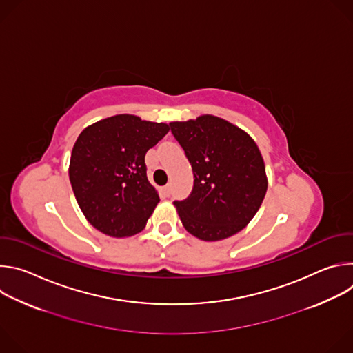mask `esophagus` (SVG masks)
I'll return each mask as SVG.
<instances>
[{
    "label": "esophagus",
    "mask_w": 353,
    "mask_h": 353,
    "mask_svg": "<svg viewBox=\"0 0 353 353\" xmlns=\"http://www.w3.org/2000/svg\"><path fill=\"white\" fill-rule=\"evenodd\" d=\"M161 191H162L163 196H169V195H170V184H166V185H163V187L161 188Z\"/></svg>",
    "instance_id": "esophagus-1"
}]
</instances>
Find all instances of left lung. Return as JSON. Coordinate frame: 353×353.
Listing matches in <instances>:
<instances>
[{
    "label": "left lung",
    "mask_w": 353,
    "mask_h": 353,
    "mask_svg": "<svg viewBox=\"0 0 353 353\" xmlns=\"http://www.w3.org/2000/svg\"><path fill=\"white\" fill-rule=\"evenodd\" d=\"M169 125L194 174L191 194L173 203L185 230L207 241L240 232L267 192L265 166L256 142L214 116Z\"/></svg>",
    "instance_id": "obj_1"
}]
</instances>
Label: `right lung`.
<instances>
[{
  "label": "right lung",
  "mask_w": 353,
  "mask_h": 353,
  "mask_svg": "<svg viewBox=\"0 0 353 353\" xmlns=\"http://www.w3.org/2000/svg\"><path fill=\"white\" fill-rule=\"evenodd\" d=\"M169 125L119 114L85 128L70 162V181L89 223L105 234L127 237L141 232L159 203L146 177L145 154Z\"/></svg>",
  "instance_id": "1"
}]
</instances>
